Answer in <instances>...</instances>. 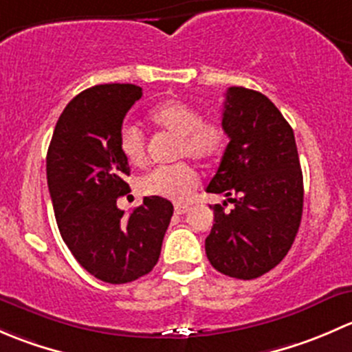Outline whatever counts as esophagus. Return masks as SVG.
<instances>
[{
    "label": "esophagus",
    "instance_id": "1",
    "mask_svg": "<svg viewBox=\"0 0 352 352\" xmlns=\"http://www.w3.org/2000/svg\"><path fill=\"white\" fill-rule=\"evenodd\" d=\"M187 211H189V206H187V204H175L177 214H186Z\"/></svg>",
    "mask_w": 352,
    "mask_h": 352
}]
</instances>
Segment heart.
<instances>
[{"label": "heart", "instance_id": "obj_1", "mask_svg": "<svg viewBox=\"0 0 352 352\" xmlns=\"http://www.w3.org/2000/svg\"><path fill=\"white\" fill-rule=\"evenodd\" d=\"M150 120L160 129L177 136L175 156L196 160L216 158L226 143V131L214 119H202L201 112L182 100H166L150 112ZM119 151L131 165H143L146 160V140L134 126H124L119 133ZM197 187V172L187 162L156 166L140 179V190L146 196H156L182 202Z\"/></svg>", "mask_w": 352, "mask_h": 352}]
</instances>
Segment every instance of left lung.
<instances>
[{"instance_id": "left-lung-1", "label": "left lung", "mask_w": 352, "mask_h": 352, "mask_svg": "<svg viewBox=\"0 0 352 352\" xmlns=\"http://www.w3.org/2000/svg\"><path fill=\"white\" fill-rule=\"evenodd\" d=\"M223 127L230 143L208 192L225 194L209 206L214 223L206 255L216 271L255 279L274 269L294 242L303 212V173L296 141L279 109L261 91H226Z\"/></svg>"}]
</instances>
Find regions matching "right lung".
I'll list each match as a JSON object with an SVG mask.
<instances>
[{"mask_svg": "<svg viewBox=\"0 0 352 352\" xmlns=\"http://www.w3.org/2000/svg\"><path fill=\"white\" fill-rule=\"evenodd\" d=\"M143 97L136 85H97L63 110L47 150V186L63 240L80 265L110 285L136 281L155 267L173 214L150 196L124 214L127 160L119 151L126 113Z\"/></svg>", "mask_w": 352, "mask_h": 352, "instance_id": "1", "label": "right lung"}]
</instances>
